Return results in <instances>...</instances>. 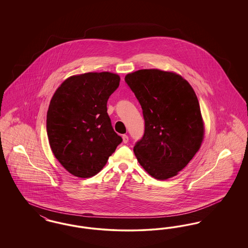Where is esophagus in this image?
Returning <instances> with one entry per match:
<instances>
[{
    "label": "esophagus",
    "instance_id": "1",
    "mask_svg": "<svg viewBox=\"0 0 248 248\" xmlns=\"http://www.w3.org/2000/svg\"><path fill=\"white\" fill-rule=\"evenodd\" d=\"M123 142L125 143V144L128 142V136L127 135H123Z\"/></svg>",
    "mask_w": 248,
    "mask_h": 248
}]
</instances>
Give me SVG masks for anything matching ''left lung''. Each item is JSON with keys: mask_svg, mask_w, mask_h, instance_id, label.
Returning a JSON list of instances; mask_svg holds the SVG:
<instances>
[{"mask_svg": "<svg viewBox=\"0 0 248 248\" xmlns=\"http://www.w3.org/2000/svg\"><path fill=\"white\" fill-rule=\"evenodd\" d=\"M125 83L142 108L145 131L134 153L156 179L175 177L200 149L203 122L198 98L185 79L175 72L140 70Z\"/></svg>", "mask_w": 248, "mask_h": 248, "instance_id": "1", "label": "left lung"}]
</instances>
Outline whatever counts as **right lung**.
I'll return each instance as SVG.
<instances>
[{
  "instance_id": "obj_1",
  "label": "right lung",
  "mask_w": 248,
  "mask_h": 248,
  "mask_svg": "<svg viewBox=\"0 0 248 248\" xmlns=\"http://www.w3.org/2000/svg\"><path fill=\"white\" fill-rule=\"evenodd\" d=\"M120 83L111 72H87L65 80L53 95L46 116L55 157L71 175L91 177L123 141L112 128L107 102Z\"/></svg>"
}]
</instances>
